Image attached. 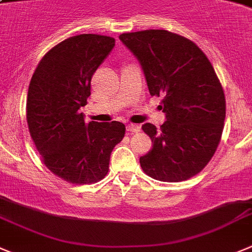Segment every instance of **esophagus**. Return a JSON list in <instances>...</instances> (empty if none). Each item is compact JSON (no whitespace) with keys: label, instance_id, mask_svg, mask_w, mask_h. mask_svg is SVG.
Returning a JSON list of instances; mask_svg holds the SVG:
<instances>
[{"label":"esophagus","instance_id":"1","mask_svg":"<svg viewBox=\"0 0 252 252\" xmlns=\"http://www.w3.org/2000/svg\"><path fill=\"white\" fill-rule=\"evenodd\" d=\"M126 130H127V132L133 133V132H138V131L141 130V127H140L138 125L130 124V125H127V127H126Z\"/></svg>","mask_w":252,"mask_h":252}]
</instances>
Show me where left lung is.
<instances>
[{"label": "left lung", "instance_id": "8db88e82", "mask_svg": "<svg viewBox=\"0 0 252 252\" xmlns=\"http://www.w3.org/2000/svg\"><path fill=\"white\" fill-rule=\"evenodd\" d=\"M141 64L151 96H162L166 115L160 130L142 125L152 149L140 158L146 175L179 182L195 176L209 163L219 144L226 101L211 62L192 41L166 30L120 34Z\"/></svg>", "mask_w": 252, "mask_h": 252}]
</instances>
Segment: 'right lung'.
Returning a JSON list of instances; mask_svg holds the SVG:
<instances>
[{
    "mask_svg": "<svg viewBox=\"0 0 252 252\" xmlns=\"http://www.w3.org/2000/svg\"><path fill=\"white\" fill-rule=\"evenodd\" d=\"M115 38L77 34L51 48L37 64L27 94L30 135L46 167L64 181L94 184L107 175L111 152L126 127L112 121L86 124L80 108L91 94V78Z\"/></svg>",
    "mask_w": 252,
    "mask_h": 252,
    "instance_id": "add662e5",
    "label": "right lung"
}]
</instances>
